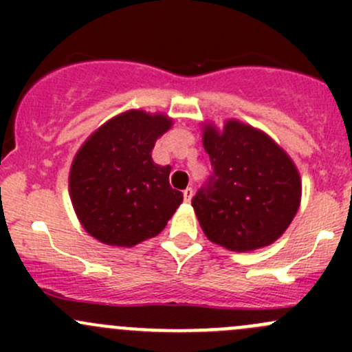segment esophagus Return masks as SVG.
Segmentation results:
<instances>
[{"label":"esophagus","instance_id":"obj_1","mask_svg":"<svg viewBox=\"0 0 352 352\" xmlns=\"http://www.w3.org/2000/svg\"><path fill=\"white\" fill-rule=\"evenodd\" d=\"M192 196H194V190L190 189V187H187V189L184 190V201L190 202V199H192Z\"/></svg>","mask_w":352,"mask_h":352}]
</instances>
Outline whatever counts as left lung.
Instances as JSON below:
<instances>
[{
    "label": "left lung",
    "mask_w": 352,
    "mask_h": 352,
    "mask_svg": "<svg viewBox=\"0 0 352 352\" xmlns=\"http://www.w3.org/2000/svg\"><path fill=\"white\" fill-rule=\"evenodd\" d=\"M211 175L192 197L204 235L235 252L271 245L298 211L300 173L261 131L228 120L223 133L206 126L202 136Z\"/></svg>",
    "instance_id": "left-lung-1"
}]
</instances>
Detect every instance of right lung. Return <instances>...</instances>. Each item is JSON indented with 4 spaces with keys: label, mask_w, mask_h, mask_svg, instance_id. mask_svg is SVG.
Returning a JSON list of instances; mask_svg holds the SVG:
<instances>
[{
    "label": "right lung",
    "mask_w": 352,
    "mask_h": 352,
    "mask_svg": "<svg viewBox=\"0 0 352 352\" xmlns=\"http://www.w3.org/2000/svg\"><path fill=\"white\" fill-rule=\"evenodd\" d=\"M166 116L129 110L95 131L69 172V194L83 228L100 242L133 247L156 236L182 202L170 187V165L151 160Z\"/></svg>",
    "instance_id": "add662e5"
}]
</instances>
